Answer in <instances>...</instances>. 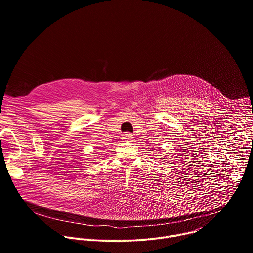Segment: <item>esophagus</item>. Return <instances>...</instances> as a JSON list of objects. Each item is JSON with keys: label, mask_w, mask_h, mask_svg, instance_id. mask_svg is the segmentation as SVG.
Instances as JSON below:
<instances>
[{"label": "esophagus", "mask_w": 253, "mask_h": 253, "mask_svg": "<svg viewBox=\"0 0 253 253\" xmlns=\"http://www.w3.org/2000/svg\"><path fill=\"white\" fill-rule=\"evenodd\" d=\"M132 138H133V135L130 133H125L123 135V139H125V140H131Z\"/></svg>", "instance_id": "obj_1"}]
</instances>
